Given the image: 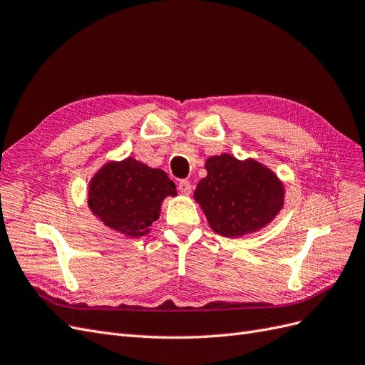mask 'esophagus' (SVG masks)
<instances>
[{"instance_id": "1", "label": "esophagus", "mask_w": 365, "mask_h": 365, "mask_svg": "<svg viewBox=\"0 0 365 365\" xmlns=\"http://www.w3.org/2000/svg\"><path fill=\"white\" fill-rule=\"evenodd\" d=\"M178 190L182 195H190L192 193V184L187 181V180H181L180 184H178Z\"/></svg>"}]
</instances>
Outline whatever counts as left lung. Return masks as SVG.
<instances>
[{"mask_svg":"<svg viewBox=\"0 0 365 365\" xmlns=\"http://www.w3.org/2000/svg\"><path fill=\"white\" fill-rule=\"evenodd\" d=\"M207 176L197 182L195 201L210 227L225 237H237L267 227L283 207L284 189L272 170L256 160L210 157Z\"/></svg>","mask_w":365,"mask_h":365,"instance_id":"8db88e82","label":"left lung"}]
</instances>
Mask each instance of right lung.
Here are the masks:
<instances>
[{"label":"right lung","instance_id":"1","mask_svg":"<svg viewBox=\"0 0 365 365\" xmlns=\"http://www.w3.org/2000/svg\"><path fill=\"white\" fill-rule=\"evenodd\" d=\"M168 196H176L168 173L129 157L105 164L94 175L88 205L106 227L140 237L160 217L161 202Z\"/></svg>","mask_w":365,"mask_h":365}]
</instances>
